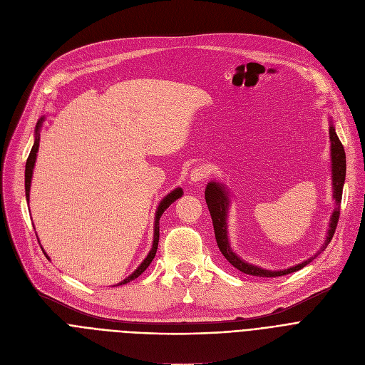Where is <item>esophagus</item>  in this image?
I'll return each mask as SVG.
<instances>
[{
  "mask_svg": "<svg viewBox=\"0 0 365 365\" xmlns=\"http://www.w3.org/2000/svg\"><path fill=\"white\" fill-rule=\"evenodd\" d=\"M207 176H208L207 168L204 165H197V167H193L190 170L189 179H190V182H195L197 183V182H202Z\"/></svg>",
  "mask_w": 365,
  "mask_h": 365,
  "instance_id": "34e87169",
  "label": "esophagus"
}]
</instances>
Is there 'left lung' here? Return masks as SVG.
I'll list each match as a JSON object with an SVG mask.
<instances>
[{
	"label": "left lung",
	"instance_id": "1",
	"mask_svg": "<svg viewBox=\"0 0 365 365\" xmlns=\"http://www.w3.org/2000/svg\"><path fill=\"white\" fill-rule=\"evenodd\" d=\"M329 135H330V142H331V179H333V198H334V210L333 214L330 217V223H329V230H327V236L323 247L320 248V251L315 254L314 257L305 259L301 264H297L294 267H289V269L284 270H267V269H261L258 265H254L251 262H247L245 259H242L237 254L233 252L230 242H229V236H227V212H229V192L225 189L223 185L217 183V182H210L205 187V201L212 218V226H214V235H215V240L220 252L225 255V258L235 267V269L240 270L242 273L245 274H251V276H257V277H279V276H284L289 273L298 272L307 264H309L315 257L319 254H322V251H324L327 248V245L330 244V240L334 235L337 222H339V215H341V201H342V190H344V183H345V176H346V155H345V150L342 142L339 140L333 125L330 123L329 128Z\"/></svg>",
	"mask_w": 365,
	"mask_h": 365
}]
</instances>
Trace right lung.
Segmentation results:
<instances>
[{
	"instance_id": "add662e5",
	"label": "right lung",
	"mask_w": 365,
	"mask_h": 365,
	"mask_svg": "<svg viewBox=\"0 0 365 365\" xmlns=\"http://www.w3.org/2000/svg\"><path fill=\"white\" fill-rule=\"evenodd\" d=\"M45 120V117H41L38 120L36 123V129H35V142H34V147L31 150V154L28 157V161H26V170H24V190H26V201H29V192H31V182H32V173H34V167H35V161H36V153H38V148H39V129L42 126V121ZM183 195V190L182 187H176L175 190H172L168 193V195L165 198H163V201L160 202L158 208H157V212H155V223H154V242H153V248L150 251V254L147 255V258H145L140 265L138 267V269L129 276L126 277L123 282L117 283L118 284H126L129 283L130 280H135L136 277H139L145 270L148 269V265L153 262L154 257H155V252H157V248H158V239H160V218L163 215V212L172 205L176 200H179L180 197ZM45 254V252H43ZM46 255V254H45Z\"/></svg>"
}]
</instances>
